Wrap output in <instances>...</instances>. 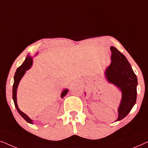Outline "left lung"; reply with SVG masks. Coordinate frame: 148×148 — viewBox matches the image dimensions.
<instances>
[{"label":"left lung","mask_w":148,"mask_h":148,"mask_svg":"<svg viewBox=\"0 0 148 148\" xmlns=\"http://www.w3.org/2000/svg\"><path fill=\"white\" fill-rule=\"evenodd\" d=\"M111 63L106 68L107 81L116 86L122 92L119 116L116 121L124 119L136 102L137 79L127 58L116 48L111 46Z\"/></svg>","instance_id":"1"}]
</instances>
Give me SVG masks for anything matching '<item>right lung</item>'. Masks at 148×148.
<instances>
[{
  "mask_svg": "<svg viewBox=\"0 0 148 148\" xmlns=\"http://www.w3.org/2000/svg\"><path fill=\"white\" fill-rule=\"evenodd\" d=\"M32 63H33L32 57H31L29 55H27V57L25 58V61L23 62V63L19 67H18L17 71H16L15 76H14V83L13 86V100L14 101V104H15V108L17 109V112L19 113V114L21 115L27 123H30V124H33V121H32L30 118H29V117L27 116V115H26L25 113L20 110L19 107H18L17 103V90L20 80H21L22 77L24 75V74L25 73L26 71L29 69L31 68ZM67 92L68 89H65V90L62 91L61 94V98H63L64 96H66Z\"/></svg>",
  "mask_w": 148,
  "mask_h": 148,
  "instance_id": "right-lung-1",
  "label": "right lung"
}]
</instances>
